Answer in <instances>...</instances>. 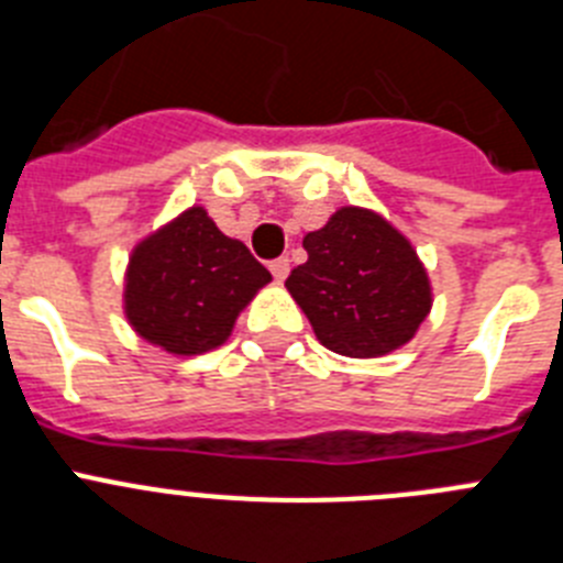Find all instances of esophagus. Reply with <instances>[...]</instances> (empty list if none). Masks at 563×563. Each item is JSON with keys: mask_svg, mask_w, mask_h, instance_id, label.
Instances as JSON below:
<instances>
[{"mask_svg": "<svg viewBox=\"0 0 563 563\" xmlns=\"http://www.w3.org/2000/svg\"><path fill=\"white\" fill-rule=\"evenodd\" d=\"M271 273H273V278H276V282H285L287 273H290V258H287V256L273 258V262H271Z\"/></svg>", "mask_w": 563, "mask_h": 563, "instance_id": "34e87169", "label": "esophagus"}]
</instances>
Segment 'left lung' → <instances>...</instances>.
Masks as SVG:
<instances>
[{
  "instance_id": "left-lung-1",
  "label": "left lung",
  "mask_w": 563,
  "mask_h": 563,
  "mask_svg": "<svg viewBox=\"0 0 563 563\" xmlns=\"http://www.w3.org/2000/svg\"><path fill=\"white\" fill-rule=\"evenodd\" d=\"M307 262L285 287L327 350L380 357L429 318L431 282L411 242L369 208L343 206L305 236Z\"/></svg>"
}]
</instances>
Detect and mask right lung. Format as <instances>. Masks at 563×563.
<instances>
[{
    "instance_id": "right-lung-1",
    "label": "right lung",
    "mask_w": 563,
    "mask_h": 563,
    "mask_svg": "<svg viewBox=\"0 0 563 563\" xmlns=\"http://www.w3.org/2000/svg\"><path fill=\"white\" fill-rule=\"evenodd\" d=\"M267 282V267L194 206L134 245L123 312L143 341L172 355H202L231 338L239 312Z\"/></svg>"
}]
</instances>
